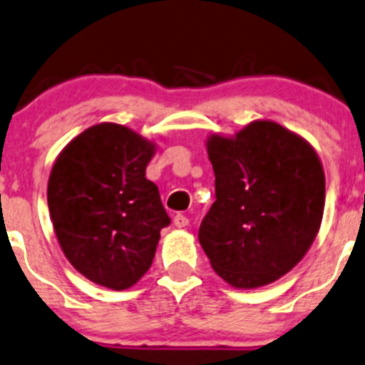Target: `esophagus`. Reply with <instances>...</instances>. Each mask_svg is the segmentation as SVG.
<instances>
[{
  "label": "esophagus",
  "instance_id": "34e87169",
  "mask_svg": "<svg viewBox=\"0 0 365 365\" xmlns=\"http://www.w3.org/2000/svg\"><path fill=\"white\" fill-rule=\"evenodd\" d=\"M187 223H190V220H187V217L184 216V214H175V216H174V225L178 228L187 227Z\"/></svg>",
  "mask_w": 365,
  "mask_h": 365
}]
</instances>
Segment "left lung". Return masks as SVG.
<instances>
[{
    "label": "left lung",
    "mask_w": 365,
    "mask_h": 365,
    "mask_svg": "<svg viewBox=\"0 0 365 365\" xmlns=\"http://www.w3.org/2000/svg\"><path fill=\"white\" fill-rule=\"evenodd\" d=\"M216 202L198 240L217 276L235 288L272 283L302 260L320 230L325 175L299 135L255 121L235 138L207 140Z\"/></svg>",
    "instance_id": "8db88e82"
}]
</instances>
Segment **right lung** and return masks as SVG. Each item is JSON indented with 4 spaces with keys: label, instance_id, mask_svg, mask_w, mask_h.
I'll return each mask as SVG.
<instances>
[{
    "label": "right lung",
    "instance_id": "1",
    "mask_svg": "<svg viewBox=\"0 0 365 365\" xmlns=\"http://www.w3.org/2000/svg\"><path fill=\"white\" fill-rule=\"evenodd\" d=\"M155 145L114 123L88 128L63 149L47 202L63 253L82 276L126 290L149 270L161 228L170 225L145 179Z\"/></svg>",
    "mask_w": 365,
    "mask_h": 365
}]
</instances>
